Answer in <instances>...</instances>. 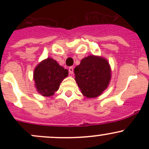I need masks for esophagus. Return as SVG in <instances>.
Segmentation results:
<instances>
[{
  "mask_svg": "<svg viewBox=\"0 0 149 149\" xmlns=\"http://www.w3.org/2000/svg\"><path fill=\"white\" fill-rule=\"evenodd\" d=\"M68 70H69V73H70V74H73V67L69 68Z\"/></svg>",
  "mask_w": 149,
  "mask_h": 149,
  "instance_id": "1",
  "label": "esophagus"
}]
</instances>
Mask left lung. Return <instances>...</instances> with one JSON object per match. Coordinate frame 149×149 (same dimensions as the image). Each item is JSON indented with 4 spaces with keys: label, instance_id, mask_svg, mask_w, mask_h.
I'll use <instances>...</instances> for the list:
<instances>
[{
    "label": "left lung",
    "instance_id": "8db88e82",
    "mask_svg": "<svg viewBox=\"0 0 149 149\" xmlns=\"http://www.w3.org/2000/svg\"><path fill=\"white\" fill-rule=\"evenodd\" d=\"M75 80L88 98L100 96L108 86L111 79V69L104 58L90 55L84 58L74 69Z\"/></svg>",
    "mask_w": 149,
    "mask_h": 149
}]
</instances>
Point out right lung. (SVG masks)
<instances>
[{
  "label": "right lung",
  "instance_id": "obj_1",
  "mask_svg": "<svg viewBox=\"0 0 149 149\" xmlns=\"http://www.w3.org/2000/svg\"><path fill=\"white\" fill-rule=\"evenodd\" d=\"M68 75L67 69L63 68L55 60L49 58L42 61L34 72V80L37 91L45 97L52 96Z\"/></svg>",
  "mask_w": 149,
  "mask_h": 149
}]
</instances>
